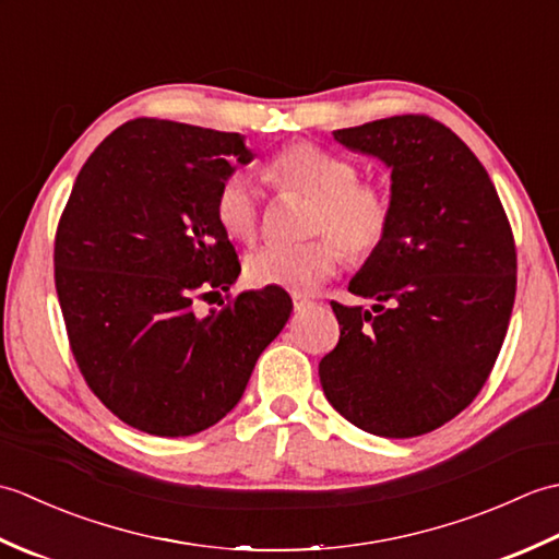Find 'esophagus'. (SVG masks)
<instances>
[{
  "mask_svg": "<svg viewBox=\"0 0 559 559\" xmlns=\"http://www.w3.org/2000/svg\"><path fill=\"white\" fill-rule=\"evenodd\" d=\"M312 305V300L307 298V295H302V293H293V307L298 312H302V310H307V307Z\"/></svg>",
  "mask_w": 559,
  "mask_h": 559,
  "instance_id": "34e87169",
  "label": "esophagus"
}]
</instances>
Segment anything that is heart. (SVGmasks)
Returning a JSON list of instances; mask_svg holds the SVG:
<instances>
[{
    "mask_svg": "<svg viewBox=\"0 0 559 559\" xmlns=\"http://www.w3.org/2000/svg\"><path fill=\"white\" fill-rule=\"evenodd\" d=\"M269 182L283 194L310 201L300 245H266L245 261V276L257 288L314 290L341 264V249L353 261L374 257L394 223V199L386 187L360 182L353 160L322 146L290 144L266 163ZM213 213L233 240L249 242L259 233L261 194L245 173H230L218 185Z\"/></svg>",
    "mask_w": 559,
    "mask_h": 559,
    "instance_id": "heart-1",
    "label": "heart"
}]
</instances>
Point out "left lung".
Wrapping results in <instances>:
<instances>
[{"mask_svg":"<svg viewBox=\"0 0 559 559\" xmlns=\"http://www.w3.org/2000/svg\"><path fill=\"white\" fill-rule=\"evenodd\" d=\"M334 139L391 168L394 223L331 302L336 348L319 362L331 406L365 432L418 437L478 396L516 295V247L502 201L473 151L427 115L338 129Z\"/></svg>","mask_w":559,"mask_h":559,"instance_id":"obj_1","label":"left lung"}]
</instances>
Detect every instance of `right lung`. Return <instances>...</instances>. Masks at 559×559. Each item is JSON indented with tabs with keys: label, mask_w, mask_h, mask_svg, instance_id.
Returning a JSON list of instances; mask_svg holds the SVG:
<instances>
[{
	"label": "right lung",
	"mask_w": 559,
	"mask_h": 559,
	"mask_svg": "<svg viewBox=\"0 0 559 559\" xmlns=\"http://www.w3.org/2000/svg\"><path fill=\"white\" fill-rule=\"evenodd\" d=\"M252 158L240 134L141 117L91 153L59 218L71 353L105 408L141 432L187 437L225 418L293 312L278 288L194 312L240 276L213 199Z\"/></svg>",
	"instance_id": "1"
}]
</instances>
